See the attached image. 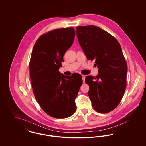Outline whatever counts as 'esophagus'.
Returning a JSON list of instances; mask_svg holds the SVG:
<instances>
[{"label":"esophagus","mask_w":146,"mask_h":146,"mask_svg":"<svg viewBox=\"0 0 146 146\" xmlns=\"http://www.w3.org/2000/svg\"><path fill=\"white\" fill-rule=\"evenodd\" d=\"M82 79H83V83H84L85 78V76H84V75H82Z\"/></svg>","instance_id":"obj_1"}]
</instances>
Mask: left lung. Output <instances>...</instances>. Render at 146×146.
I'll list each match as a JSON object with an SVG mask.
<instances>
[{
	"label": "left lung",
	"instance_id": "1",
	"mask_svg": "<svg viewBox=\"0 0 146 146\" xmlns=\"http://www.w3.org/2000/svg\"><path fill=\"white\" fill-rule=\"evenodd\" d=\"M76 35L88 60H95L96 77L88 76V96L94 109L100 113L114 110L120 104L126 87L127 66L118 40L95 26H78Z\"/></svg>",
	"mask_w": 146,
	"mask_h": 146
}]
</instances>
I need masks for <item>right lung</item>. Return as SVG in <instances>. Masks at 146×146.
<instances>
[{
  "label": "right lung",
  "instance_id": "right-lung-1",
  "mask_svg": "<svg viewBox=\"0 0 146 146\" xmlns=\"http://www.w3.org/2000/svg\"><path fill=\"white\" fill-rule=\"evenodd\" d=\"M75 35L73 27L50 31L38 39L32 52L29 69L35 98L53 118H68L76 111L75 99L83 84L82 76H65L58 71Z\"/></svg>",
  "mask_w": 146,
  "mask_h": 146
}]
</instances>
